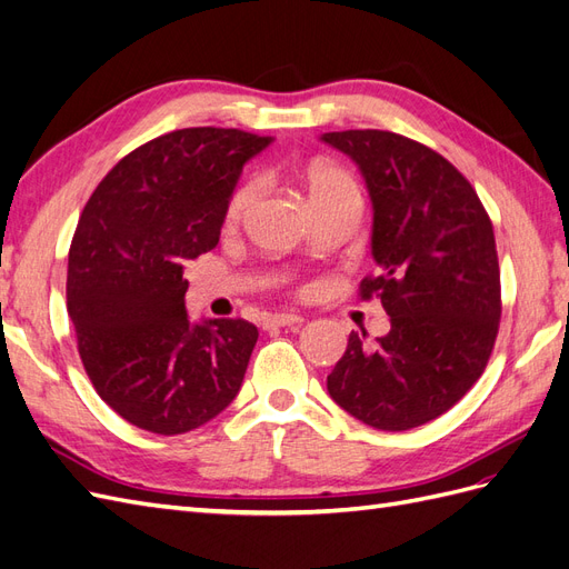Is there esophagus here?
Wrapping results in <instances>:
<instances>
[{"label":"esophagus","instance_id":"esophagus-1","mask_svg":"<svg viewBox=\"0 0 569 569\" xmlns=\"http://www.w3.org/2000/svg\"><path fill=\"white\" fill-rule=\"evenodd\" d=\"M301 322H303V318L297 313H274L263 320V327L266 330H274V327H297Z\"/></svg>","mask_w":569,"mask_h":569}]
</instances>
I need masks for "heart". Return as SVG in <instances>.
I'll list each match as a JSON object with an SVG mask.
<instances>
[{
	"label": "heart",
	"instance_id": "obj_1",
	"mask_svg": "<svg viewBox=\"0 0 569 569\" xmlns=\"http://www.w3.org/2000/svg\"><path fill=\"white\" fill-rule=\"evenodd\" d=\"M303 182H306L308 199H311L313 209L318 213L341 209V206H360V187L356 178L347 168H341L337 163L313 161L306 168ZM258 192H261V182H258V178H247L232 189L226 203V211H222L226 226L232 228L237 222H242V218L253 206Z\"/></svg>",
	"mask_w": 569,
	"mask_h": 569
}]
</instances>
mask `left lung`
Masks as SVG:
<instances>
[{"instance_id": "obj_1", "label": "left lung", "mask_w": 569, "mask_h": 569, "mask_svg": "<svg viewBox=\"0 0 569 569\" xmlns=\"http://www.w3.org/2000/svg\"><path fill=\"white\" fill-rule=\"evenodd\" d=\"M322 142L366 178L377 274L358 295L380 299L391 320L375 343L349 335L327 391L356 420L403 432L453 408L489 363L501 322L493 226L435 149L389 130L325 132Z\"/></svg>"}]
</instances>
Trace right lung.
Segmentation results:
<instances>
[{"instance_id":"1","label":"right lung","mask_w":569,"mask_h":569,"mask_svg":"<svg viewBox=\"0 0 569 569\" xmlns=\"http://www.w3.org/2000/svg\"><path fill=\"white\" fill-rule=\"evenodd\" d=\"M270 137L184 128L120 159L84 203L66 299L101 401L153 435L213 420L242 387L258 330L244 318L192 325L184 266L211 251L242 166Z\"/></svg>"}]
</instances>
